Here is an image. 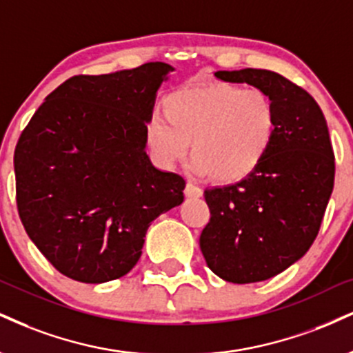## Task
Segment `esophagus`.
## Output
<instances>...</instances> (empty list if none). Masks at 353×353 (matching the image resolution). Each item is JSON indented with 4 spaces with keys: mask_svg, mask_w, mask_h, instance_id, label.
<instances>
[{
    "mask_svg": "<svg viewBox=\"0 0 353 353\" xmlns=\"http://www.w3.org/2000/svg\"><path fill=\"white\" fill-rule=\"evenodd\" d=\"M184 194L188 195V197H202V189L197 188V185H194L192 182H188L185 184V189H184Z\"/></svg>",
    "mask_w": 353,
    "mask_h": 353,
    "instance_id": "esophagus-1",
    "label": "esophagus"
}]
</instances>
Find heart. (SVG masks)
Wrapping results in <instances>:
<instances>
[{
  "label": "heart",
  "instance_id": "obj_1",
  "mask_svg": "<svg viewBox=\"0 0 353 353\" xmlns=\"http://www.w3.org/2000/svg\"><path fill=\"white\" fill-rule=\"evenodd\" d=\"M152 114L146 141L159 164L171 168L189 151L194 169L222 184L245 181L273 146L278 114L260 88L210 82L179 88Z\"/></svg>",
  "mask_w": 353,
  "mask_h": 353
}]
</instances>
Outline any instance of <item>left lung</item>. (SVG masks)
<instances>
[{
	"mask_svg": "<svg viewBox=\"0 0 353 353\" xmlns=\"http://www.w3.org/2000/svg\"><path fill=\"white\" fill-rule=\"evenodd\" d=\"M215 77L268 93L278 130L252 176L205 189L210 220L199 243L207 266L225 281H265L303 258L319 233L335 176L329 130L316 100L276 72L219 70Z\"/></svg>",
	"mask_w": 353,
	"mask_h": 353,
	"instance_id": "8db88e82",
	"label": "left lung"
}]
</instances>
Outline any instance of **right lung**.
<instances>
[{
	"label": "right lung",
	"mask_w": 353,
	"mask_h": 353,
	"mask_svg": "<svg viewBox=\"0 0 353 353\" xmlns=\"http://www.w3.org/2000/svg\"><path fill=\"white\" fill-rule=\"evenodd\" d=\"M174 69L148 62L75 75L37 108L14 151L16 202L32 243L80 283L125 276L148 227L184 201L185 181L148 158L156 92Z\"/></svg>",
	"instance_id": "obj_1"
}]
</instances>
